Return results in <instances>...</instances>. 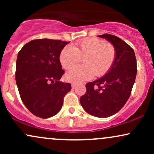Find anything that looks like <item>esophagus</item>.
Returning <instances> with one entry per match:
<instances>
[{"label": "esophagus", "instance_id": "1", "mask_svg": "<svg viewBox=\"0 0 154 154\" xmlns=\"http://www.w3.org/2000/svg\"><path fill=\"white\" fill-rule=\"evenodd\" d=\"M76 87H77V84H75V83H73V84H72V89H75Z\"/></svg>", "mask_w": 154, "mask_h": 154}]
</instances>
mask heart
Listing matches in <instances>:
<instances>
[{
    "label": "heart",
    "mask_w": 154,
    "mask_h": 154,
    "mask_svg": "<svg viewBox=\"0 0 154 154\" xmlns=\"http://www.w3.org/2000/svg\"><path fill=\"white\" fill-rule=\"evenodd\" d=\"M84 57L82 66L70 69L65 78L71 82H81L93 78L95 75L101 77L111 69L116 57L115 48L98 38H88L76 44L66 45L60 54L61 64L65 69L75 66Z\"/></svg>",
    "instance_id": "1"
}]
</instances>
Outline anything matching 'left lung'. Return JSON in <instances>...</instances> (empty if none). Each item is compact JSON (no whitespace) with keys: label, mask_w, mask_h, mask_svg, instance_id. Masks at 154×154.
<instances>
[{"label":"left lung","mask_w":154,"mask_h":154,"mask_svg":"<svg viewBox=\"0 0 154 154\" xmlns=\"http://www.w3.org/2000/svg\"><path fill=\"white\" fill-rule=\"evenodd\" d=\"M98 37L114 45L115 60L103 77L87 83L85 94L79 101L89 114L106 118L117 113L130 98L137 74V61L133 49L122 39L109 34Z\"/></svg>","instance_id":"left-lung-1"}]
</instances>
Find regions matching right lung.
<instances>
[{"instance_id":"right-lung-1","label":"right lung","mask_w":154,"mask_h":154,"mask_svg":"<svg viewBox=\"0 0 154 154\" xmlns=\"http://www.w3.org/2000/svg\"><path fill=\"white\" fill-rule=\"evenodd\" d=\"M68 43L46 38L33 40L17 56L16 82L19 95L28 110L38 117L57 114L63 97L71 91L70 83L59 81L64 73L60 54Z\"/></svg>"}]
</instances>
